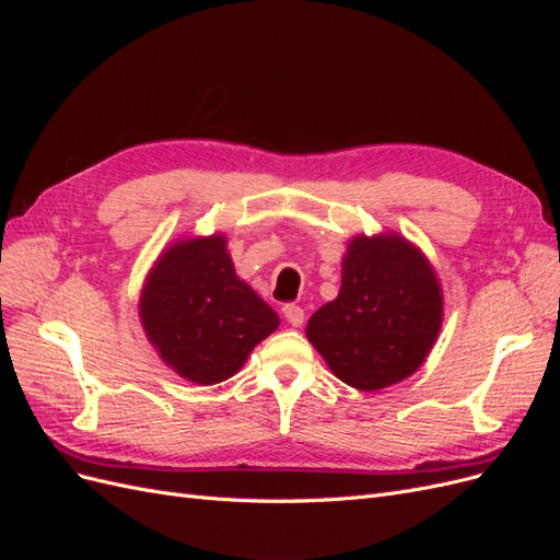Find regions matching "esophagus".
Instances as JSON below:
<instances>
[{"mask_svg": "<svg viewBox=\"0 0 560 560\" xmlns=\"http://www.w3.org/2000/svg\"><path fill=\"white\" fill-rule=\"evenodd\" d=\"M282 315L287 317V322H290L292 327H301L303 325V308L296 306V303H287V306L282 308Z\"/></svg>", "mask_w": 560, "mask_h": 560, "instance_id": "34e87169", "label": "esophagus"}]
</instances>
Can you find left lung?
I'll return each mask as SVG.
<instances>
[{
	"instance_id": "1",
	"label": "left lung",
	"mask_w": 560,
	"mask_h": 560,
	"mask_svg": "<svg viewBox=\"0 0 560 560\" xmlns=\"http://www.w3.org/2000/svg\"><path fill=\"white\" fill-rule=\"evenodd\" d=\"M444 322V290L430 259L397 231L358 233L341 261V290L306 327L346 385L376 393L420 369Z\"/></svg>"
}]
</instances>
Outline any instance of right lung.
I'll list each match as a JSON object with an SVG mask.
<instances>
[{"label":"right lung","instance_id":"1","mask_svg":"<svg viewBox=\"0 0 560 560\" xmlns=\"http://www.w3.org/2000/svg\"><path fill=\"white\" fill-rule=\"evenodd\" d=\"M140 322L161 362L184 381L217 385L238 374L278 313L235 273L224 233L167 245L140 292Z\"/></svg>","mask_w":560,"mask_h":560}]
</instances>
